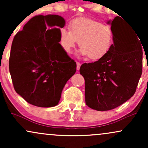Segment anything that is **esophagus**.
<instances>
[{
  "label": "esophagus",
  "mask_w": 148,
  "mask_h": 148,
  "mask_svg": "<svg viewBox=\"0 0 148 148\" xmlns=\"http://www.w3.org/2000/svg\"><path fill=\"white\" fill-rule=\"evenodd\" d=\"M80 67H81V63L79 62H76V69H77V70H79Z\"/></svg>",
  "instance_id": "34e87169"
}]
</instances>
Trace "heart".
Segmentation results:
<instances>
[{"label": "heart", "instance_id": "b5f03b06", "mask_svg": "<svg viewBox=\"0 0 148 148\" xmlns=\"http://www.w3.org/2000/svg\"><path fill=\"white\" fill-rule=\"evenodd\" d=\"M70 30L62 28L60 32V43L67 53H71L77 42L81 48L79 54L91 60H99L111 49L113 41L111 27L96 20L76 18L71 22Z\"/></svg>", "mask_w": 148, "mask_h": 148}]
</instances>
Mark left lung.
<instances>
[{
	"label": "left lung",
	"instance_id": "8db88e82",
	"mask_svg": "<svg viewBox=\"0 0 148 148\" xmlns=\"http://www.w3.org/2000/svg\"><path fill=\"white\" fill-rule=\"evenodd\" d=\"M107 23L113 32L110 50L97 61L80 67L86 105L99 111L113 109L130 99L142 74L143 45L138 35L116 17Z\"/></svg>",
	"mask_w": 148,
	"mask_h": 148
}]
</instances>
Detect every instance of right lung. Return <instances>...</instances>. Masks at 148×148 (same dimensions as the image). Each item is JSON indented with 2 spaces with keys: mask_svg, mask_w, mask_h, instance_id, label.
<instances>
[{
  "mask_svg": "<svg viewBox=\"0 0 148 148\" xmlns=\"http://www.w3.org/2000/svg\"><path fill=\"white\" fill-rule=\"evenodd\" d=\"M64 25L59 15H37L14 37L9 60L12 81L16 93L34 106L58 105L76 71V62L59 43Z\"/></svg>",
  "mask_w": 148,
  "mask_h": 148,
  "instance_id": "obj_1",
  "label": "right lung"
}]
</instances>
